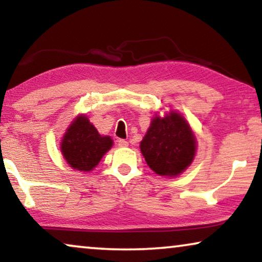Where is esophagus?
I'll use <instances>...</instances> for the list:
<instances>
[{
  "label": "esophagus",
  "mask_w": 262,
  "mask_h": 262,
  "mask_svg": "<svg viewBox=\"0 0 262 262\" xmlns=\"http://www.w3.org/2000/svg\"><path fill=\"white\" fill-rule=\"evenodd\" d=\"M118 145H119L120 148H125V146L128 145V142L125 141V139H119V141H118Z\"/></svg>",
  "instance_id": "esophagus-1"
}]
</instances>
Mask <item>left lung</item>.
I'll return each instance as SVG.
<instances>
[{"label":"left lung","mask_w":262,"mask_h":262,"mask_svg":"<svg viewBox=\"0 0 262 262\" xmlns=\"http://www.w3.org/2000/svg\"><path fill=\"white\" fill-rule=\"evenodd\" d=\"M194 135L177 112L155 117L141 142V151L148 166L159 175L177 177L182 173L195 155Z\"/></svg>","instance_id":"left-lung-1"}]
</instances>
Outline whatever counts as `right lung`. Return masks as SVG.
<instances>
[{
  "instance_id": "add662e5",
  "label": "right lung",
  "mask_w": 262,
  "mask_h": 262,
  "mask_svg": "<svg viewBox=\"0 0 262 262\" xmlns=\"http://www.w3.org/2000/svg\"><path fill=\"white\" fill-rule=\"evenodd\" d=\"M113 142L111 137L100 136L98 130L84 116L77 117L68 127L60 150L64 159L74 169L91 171L108 151Z\"/></svg>"
}]
</instances>
